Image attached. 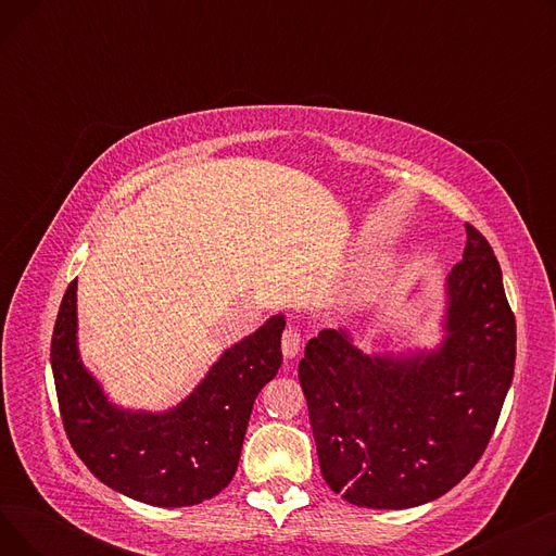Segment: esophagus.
Returning a JSON list of instances; mask_svg holds the SVG:
<instances>
[{"instance_id": "34e87169", "label": "esophagus", "mask_w": 556, "mask_h": 556, "mask_svg": "<svg viewBox=\"0 0 556 556\" xmlns=\"http://www.w3.org/2000/svg\"><path fill=\"white\" fill-rule=\"evenodd\" d=\"M302 349V336L295 327H286L281 336V352L286 358H295Z\"/></svg>"}]
</instances>
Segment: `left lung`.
<instances>
[{
	"instance_id": "left-lung-1",
	"label": "left lung",
	"mask_w": 556,
	"mask_h": 556,
	"mask_svg": "<svg viewBox=\"0 0 556 556\" xmlns=\"http://www.w3.org/2000/svg\"><path fill=\"white\" fill-rule=\"evenodd\" d=\"M442 342L367 354L346 329L308 340L300 383L319 469L346 503L407 509L451 491L484 453L516 363L501 263L466 223L444 283Z\"/></svg>"
}]
</instances>
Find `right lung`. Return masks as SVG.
<instances>
[{
    "label": "right lung",
    "instance_id": "1",
    "mask_svg": "<svg viewBox=\"0 0 556 556\" xmlns=\"http://www.w3.org/2000/svg\"><path fill=\"white\" fill-rule=\"evenodd\" d=\"M283 315L231 344L193 392L162 413L110 401L80 361L76 281L51 338V369L70 444L103 484L153 507H191L237 473L252 405L281 367Z\"/></svg>",
    "mask_w": 556,
    "mask_h": 556
}]
</instances>
